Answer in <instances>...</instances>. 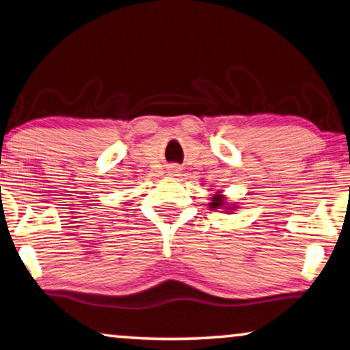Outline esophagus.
I'll use <instances>...</instances> for the list:
<instances>
[{"instance_id":"obj_1","label":"esophagus","mask_w":350,"mask_h":350,"mask_svg":"<svg viewBox=\"0 0 350 350\" xmlns=\"http://www.w3.org/2000/svg\"><path fill=\"white\" fill-rule=\"evenodd\" d=\"M179 168H177V166H170V170H168V174L171 176V177H176V176H179Z\"/></svg>"}]
</instances>
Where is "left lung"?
Listing matches in <instances>:
<instances>
[{
  "label": "left lung",
  "mask_w": 350,
  "mask_h": 350,
  "mask_svg": "<svg viewBox=\"0 0 350 350\" xmlns=\"http://www.w3.org/2000/svg\"><path fill=\"white\" fill-rule=\"evenodd\" d=\"M208 207L212 210H221V212L224 213H234L237 212L238 208H240V205H238V202H227V196L223 193V190H218L215 193V195H212V198H210V202H208Z\"/></svg>",
  "instance_id": "left-lung-1"
}]
</instances>
